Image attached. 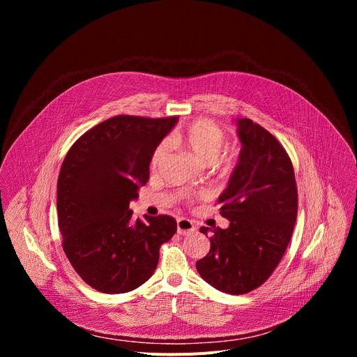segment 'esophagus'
Instances as JSON below:
<instances>
[{
	"mask_svg": "<svg viewBox=\"0 0 357 357\" xmlns=\"http://www.w3.org/2000/svg\"><path fill=\"white\" fill-rule=\"evenodd\" d=\"M176 227H178V233L182 234V236H186V234H189V233L196 230L195 223L192 220H189V219H185V218H179L176 220Z\"/></svg>",
	"mask_w": 357,
	"mask_h": 357,
	"instance_id": "34e87169",
	"label": "esophagus"
}]
</instances>
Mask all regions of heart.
Returning a JSON list of instances; mask_svg holds the SVG:
<instances>
[{
	"mask_svg": "<svg viewBox=\"0 0 357 357\" xmlns=\"http://www.w3.org/2000/svg\"><path fill=\"white\" fill-rule=\"evenodd\" d=\"M226 137L225 131L212 120H196L188 124L185 128L175 131L169 137V144L185 149L203 164L218 162L223 167H231L234 157L230 154H222ZM165 144H160L152 152L151 165L157 167L165 155Z\"/></svg>",
	"mask_w": 357,
	"mask_h": 357,
	"instance_id": "obj_1",
	"label": "heart"
}]
</instances>
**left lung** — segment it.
Masks as SVG:
<instances>
[{
	"label": "left lung",
	"mask_w": 357,
	"mask_h": 357,
	"mask_svg": "<svg viewBox=\"0 0 357 357\" xmlns=\"http://www.w3.org/2000/svg\"><path fill=\"white\" fill-rule=\"evenodd\" d=\"M236 124L240 157L219 196L220 215L230 226L200 227L212 236L211 250L196 270L216 289L241 295L263 285L280 264L296 220L298 190L280 141L250 119Z\"/></svg>",
	"instance_id": "1"
}]
</instances>
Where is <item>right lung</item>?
I'll list each match as a JSON object with an SVG mask.
<instances>
[{
  "mask_svg": "<svg viewBox=\"0 0 357 357\" xmlns=\"http://www.w3.org/2000/svg\"><path fill=\"white\" fill-rule=\"evenodd\" d=\"M178 117L116 116L86 131L58 178V223L75 271L91 288L124 294L154 274L161 244L176 231L168 215L132 219L130 202L149 179L152 152Z\"/></svg>",
  "mask_w": 357,
  "mask_h": 357,
  "instance_id": "add662e5",
  "label": "right lung"
}]
</instances>
